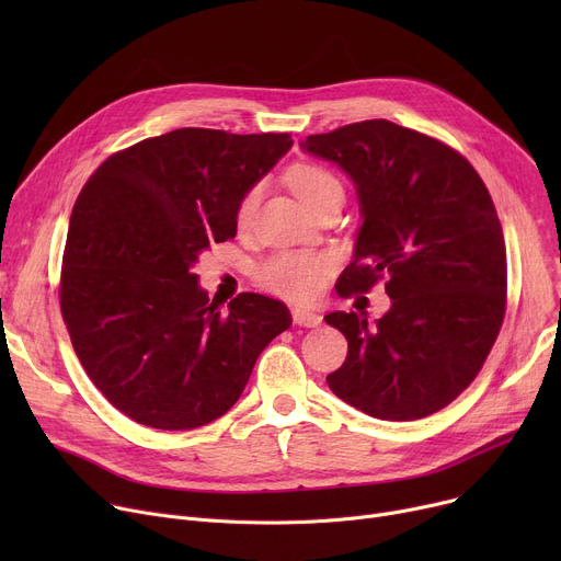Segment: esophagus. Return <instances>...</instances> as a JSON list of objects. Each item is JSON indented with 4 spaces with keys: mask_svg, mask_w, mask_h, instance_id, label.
Listing matches in <instances>:
<instances>
[{
    "mask_svg": "<svg viewBox=\"0 0 561 561\" xmlns=\"http://www.w3.org/2000/svg\"><path fill=\"white\" fill-rule=\"evenodd\" d=\"M293 322H296V325H300V328H318L322 322V316L296 307V309H293Z\"/></svg>",
    "mask_w": 561,
    "mask_h": 561,
    "instance_id": "esophagus-1",
    "label": "esophagus"
}]
</instances>
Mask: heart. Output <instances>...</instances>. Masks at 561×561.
Instances as JSON below:
<instances>
[{
  "label": "heart",
  "instance_id": "b5f03b06",
  "mask_svg": "<svg viewBox=\"0 0 561 561\" xmlns=\"http://www.w3.org/2000/svg\"><path fill=\"white\" fill-rule=\"evenodd\" d=\"M286 182L290 191L296 193L309 209L313 211L318 204L334 195H343V186L336 176L316 163H298L286 172ZM261 195V186L250 188L236 209V220L239 225H248L256 209V202ZM332 268V261L320 254H305V252H284L265 261L256 277L259 282L288 300H311L318 296V290L325 282V275Z\"/></svg>",
  "mask_w": 561,
  "mask_h": 561
}]
</instances>
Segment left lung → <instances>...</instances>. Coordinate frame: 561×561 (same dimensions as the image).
Returning <instances> with one entry per match:
<instances>
[{"label":"left lung","mask_w":561,"mask_h":561,"mask_svg":"<svg viewBox=\"0 0 561 561\" xmlns=\"http://www.w3.org/2000/svg\"><path fill=\"white\" fill-rule=\"evenodd\" d=\"M300 145L357 188L364 222L339 296L387 277L391 298L375 322L355 311L325 316L347 339L328 385L368 416L425 419L476 379L503 325L507 252L491 195L453 147L389 121Z\"/></svg>","instance_id":"1"}]
</instances>
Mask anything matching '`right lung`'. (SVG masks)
Segmentation results:
<instances>
[{"mask_svg":"<svg viewBox=\"0 0 561 561\" xmlns=\"http://www.w3.org/2000/svg\"><path fill=\"white\" fill-rule=\"evenodd\" d=\"M288 134L174 129L108 157L70 216L61 313L102 396L154 430H193L241 398L290 328L279 300L209 302L193 265L236 236L243 195L288 150Z\"/></svg>","mask_w":561,"mask_h":561,"instance_id":"right-lung-1","label":"right lung"}]
</instances>
